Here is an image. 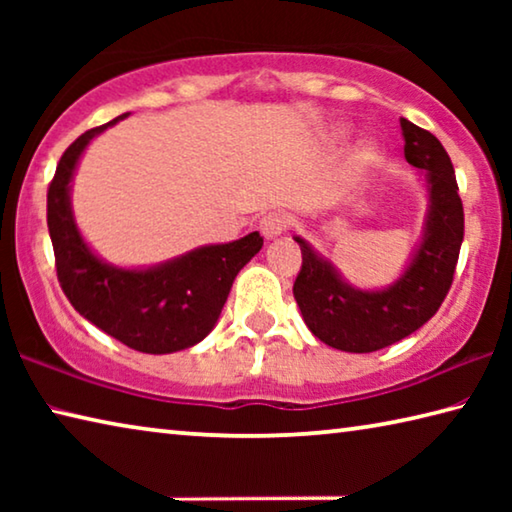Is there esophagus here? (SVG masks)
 I'll use <instances>...</instances> for the list:
<instances>
[{
	"instance_id": "34e87169",
	"label": "esophagus",
	"mask_w": 512,
	"mask_h": 512,
	"mask_svg": "<svg viewBox=\"0 0 512 512\" xmlns=\"http://www.w3.org/2000/svg\"><path fill=\"white\" fill-rule=\"evenodd\" d=\"M287 225H289L287 214H284V212H271V214H266L262 221H259V230H262V237L264 239L271 241V239H277L280 235H284Z\"/></svg>"
}]
</instances>
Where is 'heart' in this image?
<instances>
[{
  "label": "heart",
  "mask_w": 512,
  "mask_h": 512,
  "mask_svg": "<svg viewBox=\"0 0 512 512\" xmlns=\"http://www.w3.org/2000/svg\"><path fill=\"white\" fill-rule=\"evenodd\" d=\"M343 135H345V128H341V126H336L334 131H332L334 140H341ZM375 153H377V146H375V144H372V142H363V144L359 146L357 155H354V160H357L359 167H363V164H368V162L375 160Z\"/></svg>",
  "instance_id": "b5f03b06"
}]
</instances>
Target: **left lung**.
Instances as JSON below:
<instances>
[{
    "mask_svg": "<svg viewBox=\"0 0 512 512\" xmlns=\"http://www.w3.org/2000/svg\"><path fill=\"white\" fill-rule=\"evenodd\" d=\"M404 158L427 194L422 235L400 275L379 289L348 282L332 259L296 235L302 268L293 284L302 320L316 339L343 352H375L406 339L443 305L463 244V203L452 160L429 131L400 119Z\"/></svg>",
    "mask_w": 512,
    "mask_h": 512,
    "instance_id": "obj_1",
    "label": "left lung"
}]
</instances>
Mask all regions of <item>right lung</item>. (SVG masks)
<instances>
[{
	"mask_svg": "<svg viewBox=\"0 0 512 512\" xmlns=\"http://www.w3.org/2000/svg\"><path fill=\"white\" fill-rule=\"evenodd\" d=\"M126 117L128 112L83 133L63 153L47 194L49 237L60 287L83 318L137 352L171 354L212 332L237 273L262 250L264 239L250 232L151 266H117L103 259L76 223L72 183L94 137Z\"/></svg>",
	"mask_w": 512,
	"mask_h": 512,
	"instance_id": "obj_1",
	"label": "right lung"
}]
</instances>
